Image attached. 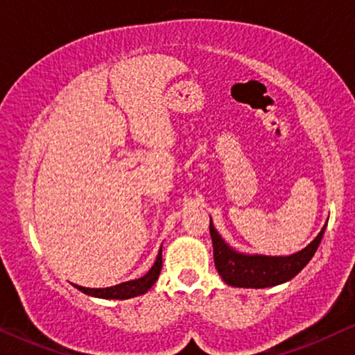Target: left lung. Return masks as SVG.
Here are the masks:
<instances>
[{
  "label": "left lung",
  "mask_w": 355,
  "mask_h": 355,
  "mask_svg": "<svg viewBox=\"0 0 355 355\" xmlns=\"http://www.w3.org/2000/svg\"><path fill=\"white\" fill-rule=\"evenodd\" d=\"M324 230L305 247L304 250L289 257H263V255H242L230 249L215 231L210 218V236L213 242V259L218 273L226 284L234 288H270L293 279L305 265L312 260L320 242L323 239Z\"/></svg>",
  "instance_id": "8db88e82"
}]
</instances>
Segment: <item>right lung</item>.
I'll return each mask as SVG.
<instances>
[{
    "label": "right lung",
    "mask_w": 355,
    "mask_h": 355,
    "mask_svg": "<svg viewBox=\"0 0 355 355\" xmlns=\"http://www.w3.org/2000/svg\"><path fill=\"white\" fill-rule=\"evenodd\" d=\"M162 249H159L157 255V261H155L152 268L147 275H144L142 278L128 281V283H121L118 286H111V288H103V289H92V288H82V286L74 284L77 289L82 291V293L95 295V297H103V299H129L134 297V295H140L152 288L155 281L158 279L159 271H162Z\"/></svg>",
    "instance_id": "add662e5"
}]
</instances>
